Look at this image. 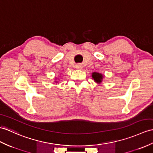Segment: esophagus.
Wrapping results in <instances>:
<instances>
[{"instance_id":"34e87169","label":"esophagus","mask_w":153,"mask_h":153,"mask_svg":"<svg viewBox=\"0 0 153 153\" xmlns=\"http://www.w3.org/2000/svg\"><path fill=\"white\" fill-rule=\"evenodd\" d=\"M81 65H77V66H76V68H77V69H80V68H81Z\"/></svg>"}]
</instances>
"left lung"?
<instances>
[{
  "instance_id": "left-lung-1",
  "label": "left lung",
  "mask_w": 153,
  "mask_h": 153,
  "mask_svg": "<svg viewBox=\"0 0 153 153\" xmlns=\"http://www.w3.org/2000/svg\"><path fill=\"white\" fill-rule=\"evenodd\" d=\"M103 77H104V76H103L102 74H101L100 73L93 72V74H92V78H93L95 82L97 83H100L102 82Z\"/></svg>"
}]
</instances>
